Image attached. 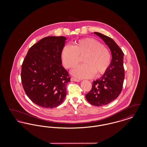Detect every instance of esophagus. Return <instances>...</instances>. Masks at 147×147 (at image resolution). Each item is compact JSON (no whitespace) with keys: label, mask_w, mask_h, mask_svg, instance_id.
<instances>
[{"label":"esophagus","mask_w":147,"mask_h":147,"mask_svg":"<svg viewBox=\"0 0 147 147\" xmlns=\"http://www.w3.org/2000/svg\"><path fill=\"white\" fill-rule=\"evenodd\" d=\"M71 81H74V82H80V80L76 79V78H74V77H71Z\"/></svg>","instance_id":"obj_1"}]
</instances>
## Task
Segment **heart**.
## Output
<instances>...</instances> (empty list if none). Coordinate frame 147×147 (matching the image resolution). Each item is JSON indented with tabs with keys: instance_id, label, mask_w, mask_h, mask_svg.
Returning a JSON list of instances; mask_svg holds the SVG:
<instances>
[{
	"instance_id": "b5f03b06",
	"label": "heart",
	"mask_w": 147,
	"mask_h": 147,
	"mask_svg": "<svg viewBox=\"0 0 147 147\" xmlns=\"http://www.w3.org/2000/svg\"><path fill=\"white\" fill-rule=\"evenodd\" d=\"M64 66L68 69L76 67L83 57L84 64L72 71L78 78H90L95 74H104L111 63V54L109 49L92 38L79 40L73 46L66 45L61 52Z\"/></svg>"
}]
</instances>
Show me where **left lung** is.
<instances>
[{"label":"left lung","instance_id":"1","mask_svg":"<svg viewBox=\"0 0 147 147\" xmlns=\"http://www.w3.org/2000/svg\"><path fill=\"white\" fill-rule=\"evenodd\" d=\"M109 46L112 54L110 67L102 77L94 81L90 92L86 94L87 101L94 106L107 105L118 98L125 79L123 52L111 38L95 32Z\"/></svg>","mask_w":147,"mask_h":147}]
</instances>
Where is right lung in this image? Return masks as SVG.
I'll return each instance as SVG.
<instances>
[{"label": "right lung", "mask_w": 147, "mask_h": 147, "mask_svg": "<svg viewBox=\"0 0 147 147\" xmlns=\"http://www.w3.org/2000/svg\"><path fill=\"white\" fill-rule=\"evenodd\" d=\"M66 38L49 36L30 47L21 67L24 91L35 104L45 108L61 105L67 94L69 75L62 65L61 52Z\"/></svg>", "instance_id": "obj_1"}]
</instances>
